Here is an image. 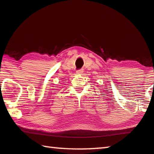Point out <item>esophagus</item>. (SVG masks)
Segmentation results:
<instances>
[{"label":"esophagus","mask_w":154,"mask_h":154,"mask_svg":"<svg viewBox=\"0 0 154 154\" xmlns=\"http://www.w3.org/2000/svg\"><path fill=\"white\" fill-rule=\"evenodd\" d=\"M82 72H83V69H79V70L76 71V74H82Z\"/></svg>","instance_id":"1"}]
</instances>
